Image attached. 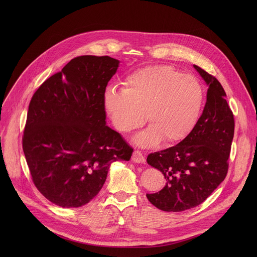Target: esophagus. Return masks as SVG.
<instances>
[{
    "instance_id": "esophagus-1",
    "label": "esophagus",
    "mask_w": 257,
    "mask_h": 257,
    "mask_svg": "<svg viewBox=\"0 0 257 257\" xmlns=\"http://www.w3.org/2000/svg\"><path fill=\"white\" fill-rule=\"evenodd\" d=\"M132 161L134 163L143 164V163H145V158H144L143 154L140 151H134V153L132 155Z\"/></svg>"
}]
</instances>
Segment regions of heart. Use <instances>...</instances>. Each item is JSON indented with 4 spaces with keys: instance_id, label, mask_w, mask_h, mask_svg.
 <instances>
[{
    "instance_id": "1",
    "label": "heart",
    "mask_w": 257,
    "mask_h": 257,
    "mask_svg": "<svg viewBox=\"0 0 257 257\" xmlns=\"http://www.w3.org/2000/svg\"><path fill=\"white\" fill-rule=\"evenodd\" d=\"M124 84L106 90L104 107L114 127L124 134L142 127L146 114L151 126L135 138L136 143L154 146L163 138L178 142L196 126L204 91L194 76L158 65L133 72Z\"/></svg>"
}]
</instances>
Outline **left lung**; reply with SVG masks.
<instances>
[{"label": "left lung", "mask_w": 257, "mask_h": 257, "mask_svg": "<svg viewBox=\"0 0 257 257\" xmlns=\"http://www.w3.org/2000/svg\"><path fill=\"white\" fill-rule=\"evenodd\" d=\"M194 68L208 85L202 115L181 142L146 159L165 176V187L146 194L152 204L164 211H183L199 205L228 174L234 115L222 84L200 67Z\"/></svg>", "instance_id": "left-lung-1"}]
</instances>
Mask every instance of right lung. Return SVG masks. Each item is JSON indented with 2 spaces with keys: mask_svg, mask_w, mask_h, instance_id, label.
<instances>
[{
  "mask_svg": "<svg viewBox=\"0 0 257 257\" xmlns=\"http://www.w3.org/2000/svg\"><path fill=\"white\" fill-rule=\"evenodd\" d=\"M118 67L108 56H79L32 95L22 148L33 184L56 205L88 203L109 165L131 159L133 149L105 125V87Z\"/></svg>",
  "mask_w": 257,
  "mask_h": 257,
  "instance_id": "right-lung-1",
  "label": "right lung"
}]
</instances>
